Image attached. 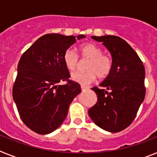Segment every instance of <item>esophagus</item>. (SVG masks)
<instances>
[{
    "instance_id": "esophagus-1",
    "label": "esophagus",
    "mask_w": 157,
    "mask_h": 157,
    "mask_svg": "<svg viewBox=\"0 0 157 157\" xmlns=\"http://www.w3.org/2000/svg\"><path fill=\"white\" fill-rule=\"evenodd\" d=\"M88 89V87L84 86V85H81V90H82L83 92H84V91H87Z\"/></svg>"
}]
</instances>
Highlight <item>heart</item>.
I'll return each mask as SVG.
<instances>
[{"label":"heart","instance_id":"b5f03b06","mask_svg":"<svg viewBox=\"0 0 157 157\" xmlns=\"http://www.w3.org/2000/svg\"><path fill=\"white\" fill-rule=\"evenodd\" d=\"M80 53L84 58L89 59L87 72L76 71L71 74L72 80L81 85H88L95 80L96 77L104 78L112 69V58L103 54L102 49L94 43H84L80 46ZM65 66L73 70L79 64V56L73 49H68L63 56Z\"/></svg>","mask_w":157,"mask_h":157}]
</instances>
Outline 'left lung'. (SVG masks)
<instances>
[{"label":"left lung","instance_id":"8db88e82","mask_svg":"<svg viewBox=\"0 0 157 157\" xmlns=\"http://www.w3.org/2000/svg\"><path fill=\"white\" fill-rule=\"evenodd\" d=\"M92 38L109 50L113 65L111 73L99 84L101 88H92L97 95V102L88 110V115L101 129L117 133L132 123L144 101V65L134 50L118 36Z\"/></svg>","mask_w":157,"mask_h":157}]
</instances>
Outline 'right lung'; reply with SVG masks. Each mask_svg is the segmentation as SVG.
<instances>
[{
	"label": "right lung",
	"instance_id": "1",
	"mask_svg": "<svg viewBox=\"0 0 157 157\" xmlns=\"http://www.w3.org/2000/svg\"><path fill=\"white\" fill-rule=\"evenodd\" d=\"M85 37L80 35L77 39ZM76 41L73 35L47 34L20 58L13 97L22 121L35 133L48 134L58 129L67 116L70 103L81 92L80 84L69 80L63 60ZM61 81L67 84L58 86Z\"/></svg>",
	"mask_w": 157,
	"mask_h": 157
}]
</instances>
